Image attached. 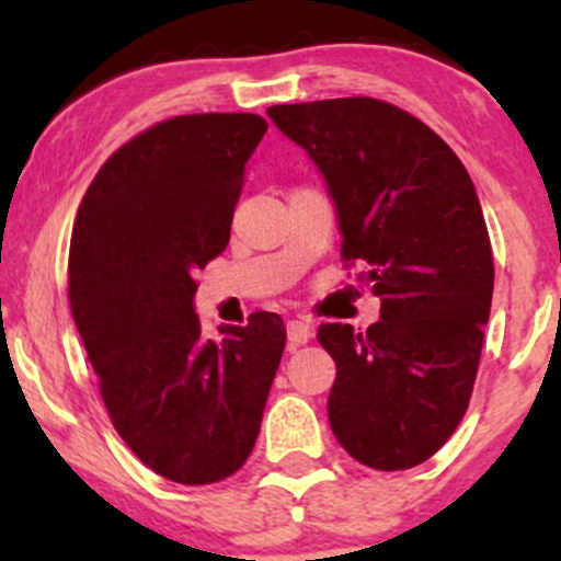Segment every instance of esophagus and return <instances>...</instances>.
Segmentation results:
<instances>
[{"label":"esophagus","mask_w":561,"mask_h":561,"mask_svg":"<svg viewBox=\"0 0 561 561\" xmlns=\"http://www.w3.org/2000/svg\"><path fill=\"white\" fill-rule=\"evenodd\" d=\"M287 340H289V347L306 345L308 340H311V324L300 319L287 321Z\"/></svg>","instance_id":"obj_1"}]
</instances>
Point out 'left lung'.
<instances>
[{"label":"left lung","mask_w":561,"mask_h":561,"mask_svg":"<svg viewBox=\"0 0 561 561\" xmlns=\"http://www.w3.org/2000/svg\"><path fill=\"white\" fill-rule=\"evenodd\" d=\"M268 118L317 163L343 259L366 263L382 302L366 332L319 327L337 364L332 433L371 469L422 465L465 416L491 317L493 250L472 179L433 128L390 102L274 105Z\"/></svg>","instance_id":"8db88e82"}]
</instances>
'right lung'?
Masks as SVG:
<instances>
[{
    "label": "right lung",
    "mask_w": 561,
    "mask_h": 561,
    "mask_svg": "<svg viewBox=\"0 0 561 561\" xmlns=\"http://www.w3.org/2000/svg\"><path fill=\"white\" fill-rule=\"evenodd\" d=\"M255 113L160 121L96 171L76 214L68 298L124 443L160 478L218 482L244 465L285 351L276 313L205 340L197 268L229 244Z\"/></svg>",
    "instance_id": "right-lung-1"
}]
</instances>
